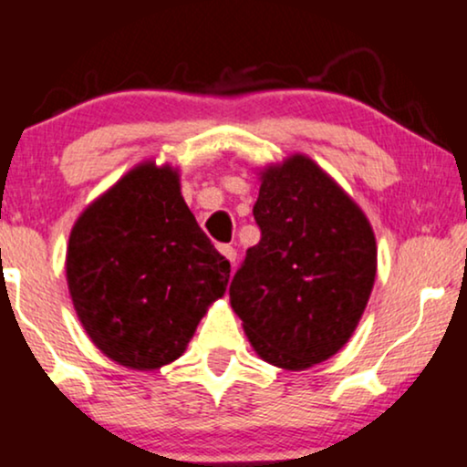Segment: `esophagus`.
Here are the masks:
<instances>
[{
    "label": "esophagus",
    "instance_id": "1",
    "mask_svg": "<svg viewBox=\"0 0 467 467\" xmlns=\"http://www.w3.org/2000/svg\"><path fill=\"white\" fill-rule=\"evenodd\" d=\"M219 252H222V254L226 256V259L230 261V264L234 265V261H237V250H234L233 245H228V244H222V245H219Z\"/></svg>",
    "mask_w": 467,
    "mask_h": 467
}]
</instances>
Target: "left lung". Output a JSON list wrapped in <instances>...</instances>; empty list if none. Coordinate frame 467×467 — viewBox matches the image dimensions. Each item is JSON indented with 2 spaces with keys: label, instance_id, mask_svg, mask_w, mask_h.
Listing matches in <instances>:
<instances>
[{
  "label": "left lung",
  "instance_id": "8db88e82",
  "mask_svg": "<svg viewBox=\"0 0 467 467\" xmlns=\"http://www.w3.org/2000/svg\"><path fill=\"white\" fill-rule=\"evenodd\" d=\"M259 244L230 283V305L265 362L312 367L349 340L375 281L373 230L320 166H270L252 208Z\"/></svg>",
  "mask_w": 467,
  "mask_h": 467
}]
</instances>
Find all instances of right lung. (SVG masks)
<instances>
[{
    "label": "right lung",
    "mask_w": 467,
    "mask_h": 467,
    "mask_svg": "<svg viewBox=\"0 0 467 467\" xmlns=\"http://www.w3.org/2000/svg\"><path fill=\"white\" fill-rule=\"evenodd\" d=\"M66 272L94 345L122 367L153 371L184 353L226 292L230 261L197 226L178 173L147 162L78 217Z\"/></svg>",
    "instance_id": "add662e5"
}]
</instances>
